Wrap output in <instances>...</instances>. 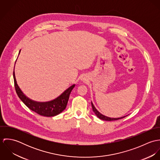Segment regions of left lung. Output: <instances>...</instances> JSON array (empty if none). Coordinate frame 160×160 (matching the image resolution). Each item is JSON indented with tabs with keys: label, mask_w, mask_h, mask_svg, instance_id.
<instances>
[{
	"label": "left lung",
	"mask_w": 160,
	"mask_h": 160,
	"mask_svg": "<svg viewBox=\"0 0 160 160\" xmlns=\"http://www.w3.org/2000/svg\"><path fill=\"white\" fill-rule=\"evenodd\" d=\"M92 107V110L93 112H94V113L95 114V115L98 118H100V119H102V120H105V121H114V120H118V119H122L123 118H124L125 116H122V117H120V118H110V117H108V116H106L103 114L100 113L97 109L96 108L94 107L93 103L91 102Z\"/></svg>",
	"instance_id": "8db88e82"
}]
</instances>
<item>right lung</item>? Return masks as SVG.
I'll use <instances>...</instances> for the list:
<instances>
[{
	"label": "right lung",
	"mask_w": 160,
	"mask_h": 160,
	"mask_svg": "<svg viewBox=\"0 0 160 160\" xmlns=\"http://www.w3.org/2000/svg\"><path fill=\"white\" fill-rule=\"evenodd\" d=\"M20 51L21 50H20L18 55L20 54ZM13 79L17 93L20 100L26 105V106H27L30 110L37 113L38 114L47 117L57 116L61 113L66 108L71 92L75 86V84L72 85L63 92L60 95L52 100L41 102L31 100L21 90L16 80L15 68L13 70Z\"/></svg>",
	"instance_id": "1"
}]
</instances>
